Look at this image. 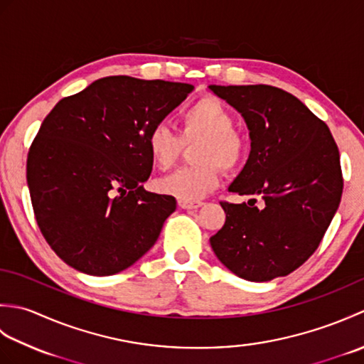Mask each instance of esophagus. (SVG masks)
<instances>
[{
	"label": "esophagus",
	"mask_w": 364,
	"mask_h": 364,
	"mask_svg": "<svg viewBox=\"0 0 364 364\" xmlns=\"http://www.w3.org/2000/svg\"><path fill=\"white\" fill-rule=\"evenodd\" d=\"M203 205V202L200 200H194V202H189V200H178V206L183 208V210H197Z\"/></svg>",
	"instance_id": "1"
}]
</instances>
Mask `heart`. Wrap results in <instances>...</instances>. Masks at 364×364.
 <instances>
[{
    "instance_id": "1",
    "label": "heart",
    "mask_w": 364,
    "mask_h": 364,
    "mask_svg": "<svg viewBox=\"0 0 364 364\" xmlns=\"http://www.w3.org/2000/svg\"><path fill=\"white\" fill-rule=\"evenodd\" d=\"M180 134L166 123H156L146 134V149L154 164L167 168L180 154L183 142L200 141L194 149L197 166L178 168L162 176L158 188L178 200L206 197L219 184V167L235 170L242 164L249 142L235 129V115L219 98L206 95L184 107L180 114Z\"/></svg>"
}]
</instances>
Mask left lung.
I'll return each mask as SVG.
<instances>
[{
    "mask_svg": "<svg viewBox=\"0 0 364 364\" xmlns=\"http://www.w3.org/2000/svg\"><path fill=\"white\" fill-rule=\"evenodd\" d=\"M210 90L241 112L252 139L249 159L228 188L252 198L220 203L227 219L210 237L213 250L244 280L288 275L318 249L341 202L338 145L289 92L266 84Z\"/></svg>",
    "mask_w": 364,
    "mask_h": 364,
    "instance_id": "8db88e82",
    "label": "left lung"
}]
</instances>
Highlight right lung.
<instances>
[{
  "label": "right lung",
  "instance_id": "right-lung-1",
  "mask_svg": "<svg viewBox=\"0 0 364 364\" xmlns=\"http://www.w3.org/2000/svg\"><path fill=\"white\" fill-rule=\"evenodd\" d=\"M192 89L107 76L46 115L31 144L26 180L37 225L65 264L114 275L156 242L176 200L142 186L153 167L146 134Z\"/></svg>",
  "mask_w": 364,
  "mask_h": 364
}]
</instances>
